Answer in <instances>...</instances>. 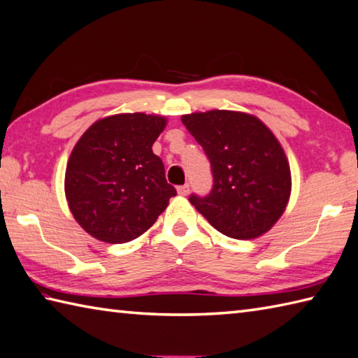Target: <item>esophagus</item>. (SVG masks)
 I'll list each match as a JSON object with an SVG mask.
<instances>
[{
  "label": "esophagus",
  "mask_w": 358,
  "mask_h": 358,
  "mask_svg": "<svg viewBox=\"0 0 358 358\" xmlns=\"http://www.w3.org/2000/svg\"><path fill=\"white\" fill-rule=\"evenodd\" d=\"M177 191L180 195H183V197H186V195L189 194V185H183V186H178Z\"/></svg>",
  "instance_id": "34e87169"
}]
</instances>
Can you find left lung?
I'll return each instance as SVG.
<instances>
[{
    "label": "left lung",
    "instance_id": "8db88e82",
    "mask_svg": "<svg viewBox=\"0 0 358 358\" xmlns=\"http://www.w3.org/2000/svg\"><path fill=\"white\" fill-rule=\"evenodd\" d=\"M211 163L206 197L191 195L195 209L233 239L250 241L275 225L292 191L282 145L261 119L242 111L209 110L181 116Z\"/></svg>",
    "mask_w": 358,
    "mask_h": 358
}]
</instances>
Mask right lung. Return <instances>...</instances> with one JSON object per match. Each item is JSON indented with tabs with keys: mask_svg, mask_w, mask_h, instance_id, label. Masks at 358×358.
I'll list each match as a JSON object with an SVG mask.
<instances>
[{
	"mask_svg": "<svg viewBox=\"0 0 358 358\" xmlns=\"http://www.w3.org/2000/svg\"><path fill=\"white\" fill-rule=\"evenodd\" d=\"M166 124L157 115H113L96 121L74 145L65 195L76 222L97 241L136 239L177 195L152 152Z\"/></svg>",
	"mask_w": 358,
	"mask_h": 358,
	"instance_id": "obj_1",
	"label": "right lung"
}]
</instances>
